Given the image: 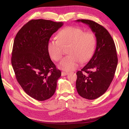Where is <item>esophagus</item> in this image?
I'll list each match as a JSON object with an SVG mask.
<instances>
[{"instance_id": "1", "label": "esophagus", "mask_w": 129, "mask_h": 129, "mask_svg": "<svg viewBox=\"0 0 129 129\" xmlns=\"http://www.w3.org/2000/svg\"><path fill=\"white\" fill-rule=\"evenodd\" d=\"M68 74V73H67V72H61V76H66V75H67Z\"/></svg>"}]
</instances>
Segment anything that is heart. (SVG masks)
I'll return each mask as SVG.
<instances>
[{"instance_id": "1", "label": "heart", "mask_w": 129, "mask_h": 129, "mask_svg": "<svg viewBox=\"0 0 129 129\" xmlns=\"http://www.w3.org/2000/svg\"><path fill=\"white\" fill-rule=\"evenodd\" d=\"M68 46L69 55L61 61L58 67L66 71H72L78 67L80 62L85 63L91 58L96 48V39L91 32H84L78 27L68 26L60 31L57 38L50 40L48 53L54 61H58L63 55V47Z\"/></svg>"}]
</instances>
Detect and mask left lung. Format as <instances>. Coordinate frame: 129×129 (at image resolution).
Wrapping results in <instances>:
<instances>
[{"label":"left lung","instance_id":"1","mask_svg":"<svg viewBox=\"0 0 129 129\" xmlns=\"http://www.w3.org/2000/svg\"><path fill=\"white\" fill-rule=\"evenodd\" d=\"M89 25L96 38V48L88 63L76 73V87L84 99L94 100L105 92L114 79L118 63L114 41L103 26L86 19H79Z\"/></svg>","mask_w":129,"mask_h":129}]
</instances>
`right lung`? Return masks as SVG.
Masks as SVG:
<instances>
[{
  "mask_svg": "<svg viewBox=\"0 0 129 129\" xmlns=\"http://www.w3.org/2000/svg\"><path fill=\"white\" fill-rule=\"evenodd\" d=\"M63 25L45 19L31 20L15 37L11 63L15 77L25 92L42 101L55 93L61 72L50 60V38Z\"/></svg>",
  "mask_w": 129,
  "mask_h": 129,
  "instance_id": "add662e5",
  "label": "right lung"
}]
</instances>
